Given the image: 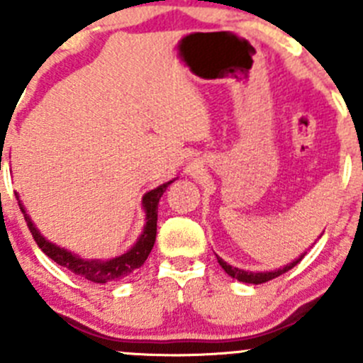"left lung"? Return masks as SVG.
<instances>
[{
  "instance_id": "obj_1",
  "label": "left lung",
  "mask_w": 363,
  "mask_h": 363,
  "mask_svg": "<svg viewBox=\"0 0 363 363\" xmlns=\"http://www.w3.org/2000/svg\"><path fill=\"white\" fill-rule=\"evenodd\" d=\"M303 256H306V252H303V255H300L298 258L294 259L291 263H288V265L281 267V269H277V270H270V272H250V270H244V269H239V267L228 265V263H226L223 258H219V256H218V263L223 267V270H225L230 277L240 281V283L262 284V283H267V281H270V279H276V277L283 276L284 272H288V270L294 269L296 263H300V259H302Z\"/></svg>"
}]
</instances>
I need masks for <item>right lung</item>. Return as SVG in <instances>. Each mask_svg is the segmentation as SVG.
Listing matches in <instances>:
<instances>
[{
	"mask_svg": "<svg viewBox=\"0 0 363 363\" xmlns=\"http://www.w3.org/2000/svg\"><path fill=\"white\" fill-rule=\"evenodd\" d=\"M175 181V179H174ZM174 181H168L164 184L158 186L156 189H151L144 195L142 199V207L145 211V226L142 235L138 237L137 242L133 244L131 250H128L124 255L116 256L111 259H84L80 256H77L75 252L65 250V247L56 246V244L49 242L42 233L36 230V226L33 225L31 218L26 214L24 205L21 203L19 193H16L17 200H19V207L23 211L26 223H28V228L31 232L33 239L38 244V247L49 256L50 259L57 263V265L65 267L69 272H73L75 276L84 277L87 281H93V283H113V281L124 279V277L131 276L137 269H140L142 265L147 259L149 252H151L152 246H155L156 240V223H158V203L160 199L163 196L164 189L172 184Z\"/></svg>",
	"mask_w": 363,
	"mask_h": 363,
	"instance_id": "right-lung-1",
	"label": "right lung"
}]
</instances>
